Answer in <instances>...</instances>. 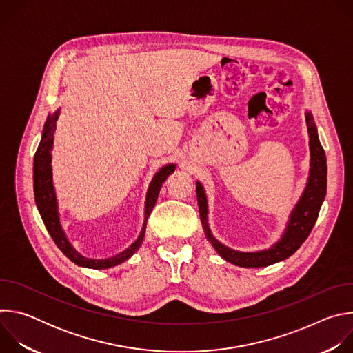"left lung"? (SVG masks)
Instances as JSON below:
<instances>
[{
	"mask_svg": "<svg viewBox=\"0 0 353 353\" xmlns=\"http://www.w3.org/2000/svg\"><path fill=\"white\" fill-rule=\"evenodd\" d=\"M306 123L309 130L310 152H312V169H310L309 183L290 216L286 233L283 234L282 240L276 243L272 248L267 251H260V253H240V251L230 250L223 244H221L210 232V228L207 223L205 192L203 185L196 183V199H198L199 216H201V222H203V228L205 230L208 240L212 243L219 256L226 261L233 263L239 267H245V268L267 267L290 257L309 237L319 218V212L327 191V161H325V152L317 135L316 124L310 113L306 114Z\"/></svg>",
	"mask_w": 353,
	"mask_h": 353,
	"instance_id": "left-lung-1",
	"label": "left lung"
}]
</instances>
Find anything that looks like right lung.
I'll use <instances>...</instances> for the list:
<instances>
[{
    "mask_svg": "<svg viewBox=\"0 0 353 353\" xmlns=\"http://www.w3.org/2000/svg\"><path fill=\"white\" fill-rule=\"evenodd\" d=\"M59 117V112L53 116H48L47 121L44 124V131L40 139V143L37 146V150L34 154L33 159V191H34V199H36V205L37 210L41 215V219L44 222V226L47 228L50 236L54 240L57 247L63 251V253L77 265L81 267H88V268H94V270H105L110 268L114 265L121 264L123 261L128 260L135 251L139 248L143 236H145V226L148 216L150 215V211L154 210L157 199L159 195V191L162 188L163 181L168 179L169 174L174 172V165H168L157 173L154 177L152 183L149 185L148 194H146V208H145V222L142 232L138 237V240L130 245L123 253H120L116 257L108 259V260H90L85 259L81 254H78L74 250V247L68 243L61 226H60V219H59V212H57V199H56V192L52 181V154L50 150L53 148V137L56 131V121Z\"/></svg>",
    "mask_w": 353,
    "mask_h": 353,
    "instance_id": "obj_1",
    "label": "right lung"
}]
</instances>
